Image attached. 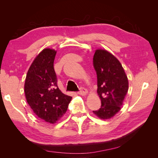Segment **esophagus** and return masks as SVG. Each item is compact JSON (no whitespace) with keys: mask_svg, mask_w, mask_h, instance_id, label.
I'll return each mask as SVG.
<instances>
[{"mask_svg":"<svg viewBox=\"0 0 158 158\" xmlns=\"http://www.w3.org/2000/svg\"><path fill=\"white\" fill-rule=\"evenodd\" d=\"M80 92H78V94L80 95H83V96H85V95H86L88 94V91L86 89H85L84 88H81L80 89Z\"/></svg>","mask_w":158,"mask_h":158,"instance_id":"esophagus-1","label":"esophagus"}]
</instances>
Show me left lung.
<instances>
[{"label": "left lung", "mask_w": 158, "mask_h": 158, "mask_svg": "<svg viewBox=\"0 0 158 158\" xmlns=\"http://www.w3.org/2000/svg\"><path fill=\"white\" fill-rule=\"evenodd\" d=\"M93 60L98 76L97 92L102 102L101 107L93 113L106 120L121 109L128 90V80L120 62L107 50H95Z\"/></svg>", "instance_id": "left-lung-1"}]
</instances>
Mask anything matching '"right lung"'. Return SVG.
Wrapping results in <instances>:
<instances>
[{"label":"right lung","mask_w":158,"mask_h":158,"mask_svg":"<svg viewBox=\"0 0 158 158\" xmlns=\"http://www.w3.org/2000/svg\"><path fill=\"white\" fill-rule=\"evenodd\" d=\"M56 53L55 49H43L30 66L24 84L27 102L33 113L51 124L64 115L72 99L57 86L53 67Z\"/></svg>","instance_id":"obj_1"}]
</instances>
